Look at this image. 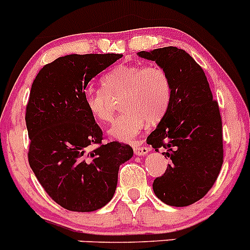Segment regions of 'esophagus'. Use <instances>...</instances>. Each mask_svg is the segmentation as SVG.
<instances>
[{"label":"esophagus","mask_w":250,"mask_h":250,"mask_svg":"<svg viewBox=\"0 0 250 250\" xmlns=\"http://www.w3.org/2000/svg\"><path fill=\"white\" fill-rule=\"evenodd\" d=\"M133 150H134V154L138 155V157H143L146 153H149L150 148L146 146H133Z\"/></svg>","instance_id":"34e87169"}]
</instances>
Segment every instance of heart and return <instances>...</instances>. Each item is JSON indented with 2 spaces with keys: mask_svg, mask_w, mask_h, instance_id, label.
<instances>
[{
  "mask_svg": "<svg viewBox=\"0 0 250 250\" xmlns=\"http://www.w3.org/2000/svg\"><path fill=\"white\" fill-rule=\"evenodd\" d=\"M122 95L121 108L125 112L108 133L120 141H130L143 129L146 121L153 125L164 118L171 104V81L159 65H118L104 74L101 88L85 91L83 102L95 120L109 122L113 117L112 97Z\"/></svg>",
  "mask_w": 250,
  "mask_h": 250,
  "instance_id": "1",
  "label": "heart"
}]
</instances>
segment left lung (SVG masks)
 <instances>
[{"instance_id":"8db88e82","label":"left lung","mask_w":250,"mask_h":250,"mask_svg":"<svg viewBox=\"0 0 250 250\" xmlns=\"http://www.w3.org/2000/svg\"><path fill=\"white\" fill-rule=\"evenodd\" d=\"M169 75L172 97L169 109L146 138L170 158L167 170L153 183L164 204L184 207L199 201L216 183L223 164V136L218 102L213 100L204 70L176 46L139 51Z\"/></svg>"}]
</instances>
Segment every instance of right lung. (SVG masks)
<instances>
[{
    "mask_svg": "<svg viewBox=\"0 0 250 250\" xmlns=\"http://www.w3.org/2000/svg\"><path fill=\"white\" fill-rule=\"evenodd\" d=\"M121 54H71L39 70L25 107L28 162L45 192L69 211L91 212L113 197L120 165L133 155L120 142L102 143L104 133L88 113V81Z\"/></svg>",
    "mask_w": 250,
    "mask_h": 250,
    "instance_id": "add662e5",
    "label": "right lung"
}]
</instances>
